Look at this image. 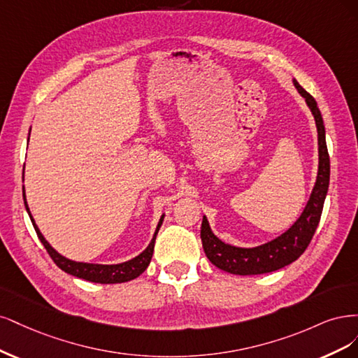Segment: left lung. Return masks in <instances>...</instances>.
Returning a JSON list of instances; mask_svg holds the SVG:
<instances>
[{"mask_svg":"<svg viewBox=\"0 0 358 358\" xmlns=\"http://www.w3.org/2000/svg\"><path fill=\"white\" fill-rule=\"evenodd\" d=\"M293 83L299 90V94L305 98L310 111H313L317 124L318 174L315 186L313 189V193H310V198L302 215L297 218V222L281 236L255 248H239L224 244L223 241H220L213 234L208 220L203 215L201 239L205 255L214 266L229 273L260 275L287 266V264L293 263L303 255V251L308 248L320 223L322 205H324L330 181V157L326 144V129L314 96L309 95L296 80H293Z\"/></svg>","mask_w":358,"mask_h":358,"instance_id":"8db88e82","label":"left lung"}]
</instances>
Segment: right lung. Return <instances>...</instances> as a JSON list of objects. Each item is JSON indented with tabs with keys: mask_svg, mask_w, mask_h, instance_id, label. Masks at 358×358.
Listing matches in <instances>:
<instances>
[{
	"mask_svg": "<svg viewBox=\"0 0 358 358\" xmlns=\"http://www.w3.org/2000/svg\"><path fill=\"white\" fill-rule=\"evenodd\" d=\"M28 140H29V138H28ZM24 201H25V208H27V211H28V214L31 217L32 226H34V229H36V232H37V236L40 238L44 248L48 250L52 260L56 263V266L61 268L66 273L77 276V278H82V280L90 281V282H99V284L126 282V281H131V280L136 278V276H140L147 269V266L150 264V260H152L153 251H155V241H156L159 229H160V226H162V222H164V215H162V217H160L157 227H156V232L153 235L152 242H150L148 247L141 252L140 256L134 257L132 260H128V262H124V263H119V264L83 263V262H74V260L66 259V257L61 256L59 252H57L55 248H52V245L41 235L40 229L37 227L36 222H34V218H32V215L29 213L27 198H25V189H24Z\"/></svg>",
	"mask_w": 358,
	"mask_h": 358,
	"instance_id": "right-lung-1",
	"label": "right lung"
}]
</instances>
